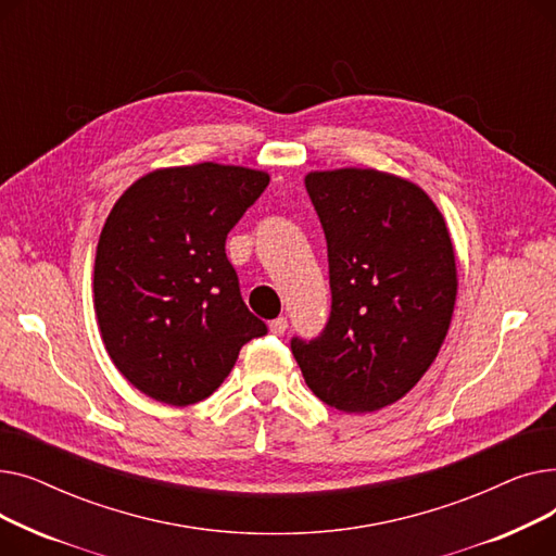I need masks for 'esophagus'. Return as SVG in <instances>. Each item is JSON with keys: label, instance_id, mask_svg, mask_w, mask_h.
I'll return each instance as SVG.
<instances>
[{"label": "esophagus", "instance_id": "obj_1", "mask_svg": "<svg viewBox=\"0 0 556 556\" xmlns=\"http://www.w3.org/2000/svg\"><path fill=\"white\" fill-rule=\"evenodd\" d=\"M286 329H288V319L286 317H277V319H273V323H270V331L275 336H283Z\"/></svg>", "mask_w": 556, "mask_h": 556}]
</instances>
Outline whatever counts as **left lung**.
Wrapping results in <instances>:
<instances>
[{"label": "left lung", "instance_id": "left-lung-1", "mask_svg": "<svg viewBox=\"0 0 556 556\" xmlns=\"http://www.w3.org/2000/svg\"><path fill=\"white\" fill-rule=\"evenodd\" d=\"M304 185L327 237L331 315L323 333L290 349L319 401L381 410L421 381L448 333V227L421 187L392 173L311 170Z\"/></svg>", "mask_w": 556, "mask_h": 556}]
</instances>
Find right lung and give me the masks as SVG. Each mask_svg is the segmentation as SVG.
I'll use <instances>...</instances> for the list:
<instances>
[{
  "label": "right lung",
  "instance_id": "right-lung-1",
  "mask_svg": "<svg viewBox=\"0 0 556 556\" xmlns=\"http://www.w3.org/2000/svg\"><path fill=\"white\" fill-rule=\"evenodd\" d=\"M268 182L263 170L202 162L146 173L114 202L97 245L94 311L114 367L146 396L178 407L207 399L241 346L268 333L225 254Z\"/></svg>",
  "mask_w": 556,
  "mask_h": 556
}]
</instances>
